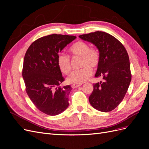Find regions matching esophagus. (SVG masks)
I'll return each mask as SVG.
<instances>
[{
    "instance_id": "esophagus-1",
    "label": "esophagus",
    "mask_w": 149,
    "mask_h": 149,
    "mask_svg": "<svg viewBox=\"0 0 149 149\" xmlns=\"http://www.w3.org/2000/svg\"><path fill=\"white\" fill-rule=\"evenodd\" d=\"M82 85V84H73L71 85V87L73 88H78L81 86Z\"/></svg>"
}]
</instances>
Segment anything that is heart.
<instances>
[{"label":"heart","mask_w":149,"mask_h":149,"mask_svg":"<svg viewBox=\"0 0 149 149\" xmlns=\"http://www.w3.org/2000/svg\"><path fill=\"white\" fill-rule=\"evenodd\" d=\"M70 52L73 57H81L80 66L81 68L73 71L68 76L67 81L71 83L81 84L87 81L93 74V69L96 68L100 64L101 53L97 47H91L84 41L76 42L70 48ZM57 63L60 70L64 74H68L72 68L70 56L61 53L58 55Z\"/></svg>","instance_id":"obj_1"}]
</instances>
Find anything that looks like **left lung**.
<instances>
[{"label":"left lung","mask_w":149,"mask_h":149,"mask_svg":"<svg viewBox=\"0 0 149 149\" xmlns=\"http://www.w3.org/2000/svg\"><path fill=\"white\" fill-rule=\"evenodd\" d=\"M79 37L93 43L101 53L95 77H101L103 81L93 84L89 102L98 111H111L123 100L131 81L127 50L118 39L104 31L83 34Z\"/></svg>","instance_id":"8db88e82"}]
</instances>
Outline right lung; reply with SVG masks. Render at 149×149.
Segmentation results:
<instances>
[{"label":"right lung","instance_id":"add662e5","mask_svg":"<svg viewBox=\"0 0 149 149\" xmlns=\"http://www.w3.org/2000/svg\"><path fill=\"white\" fill-rule=\"evenodd\" d=\"M75 36L52 34L36 40L24 57L22 76L26 93L38 110L56 116L69 106L70 85L60 86L65 81L57 63V57Z\"/></svg>","mask_w":149,"mask_h":149}]
</instances>
